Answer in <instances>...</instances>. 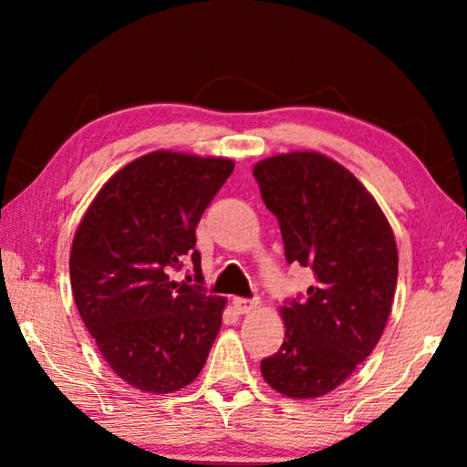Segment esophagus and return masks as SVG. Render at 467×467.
Segmentation results:
<instances>
[{
	"instance_id": "1",
	"label": "esophagus",
	"mask_w": 467,
	"mask_h": 467,
	"mask_svg": "<svg viewBox=\"0 0 467 467\" xmlns=\"http://www.w3.org/2000/svg\"><path fill=\"white\" fill-rule=\"evenodd\" d=\"M233 306L239 313H251L253 309H255L257 306V300H249V298H241V296H236V298H233Z\"/></svg>"
}]
</instances>
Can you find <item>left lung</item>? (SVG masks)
Segmentation results:
<instances>
[{
  "label": "left lung",
  "mask_w": 467,
  "mask_h": 467,
  "mask_svg": "<svg viewBox=\"0 0 467 467\" xmlns=\"http://www.w3.org/2000/svg\"><path fill=\"white\" fill-rule=\"evenodd\" d=\"M278 218L288 264L315 284L286 298V336L262 375L288 398H319L342 385L381 337L398 284L391 226L360 181L327 156L292 152L253 169Z\"/></svg>",
  "instance_id": "obj_1"
}]
</instances>
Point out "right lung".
I'll return each mask as SVG.
<instances>
[{
    "instance_id": "right-lung-1",
    "label": "right lung",
    "mask_w": 467,
    "mask_h": 467,
    "mask_svg": "<svg viewBox=\"0 0 467 467\" xmlns=\"http://www.w3.org/2000/svg\"><path fill=\"white\" fill-rule=\"evenodd\" d=\"M233 169L226 158L146 154L107 181L78 226L76 306L109 367L141 391H179L208 360L224 298L203 286L195 226ZM185 256L195 285L171 278Z\"/></svg>"
}]
</instances>
